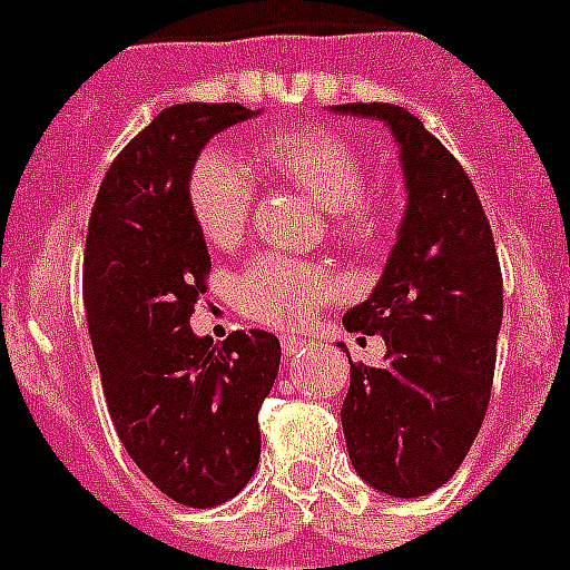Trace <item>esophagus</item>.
Wrapping results in <instances>:
<instances>
[{
    "instance_id": "34e87169",
    "label": "esophagus",
    "mask_w": 570,
    "mask_h": 570,
    "mask_svg": "<svg viewBox=\"0 0 570 570\" xmlns=\"http://www.w3.org/2000/svg\"><path fill=\"white\" fill-rule=\"evenodd\" d=\"M305 340L296 337V334H282V352L288 354V357H294V354H303L305 352Z\"/></svg>"
}]
</instances>
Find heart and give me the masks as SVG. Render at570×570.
Returning <instances> with one entry per match:
<instances>
[{"label":"heart","instance_id":"1","mask_svg":"<svg viewBox=\"0 0 570 570\" xmlns=\"http://www.w3.org/2000/svg\"><path fill=\"white\" fill-rule=\"evenodd\" d=\"M271 178L294 184L332 213L334 233L352 247H374L392 225V202L366 189V164L343 135L325 129H285L256 146ZM187 204L202 236L213 247H233L242 238L253 207L247 169L225 153H204L187 178ZM337 285L325 267L265 253L238 274L236 305L256 323L296 328L308 323L334 296Z\"/></svg>","mask_w":570,"mask_h":570}]
</instances>
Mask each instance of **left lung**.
<instances>
[{
    "label": "left lung",
    "mask_w": 570,
    "mask_h": 570,
    "mask_svg": "<svg viewBox=\"0 0 570 570\" xmlns=\"http://www.w3.org/2000/svg\"><path fill=\"white\" fill-rule=\"evenodd\" d=\"M332 111L386 126L406 187L381 279L343 317L348 332L386 343L381 366H352L340 410L345 446L368 488L417 499L452 479L488 412L502 271L473 181L415 115L392 104Z\"/></svg>",
    "instance_id": "left-lung-1"
}]
</instances>
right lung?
<instances>
[{
  "mask_svg": "<svg viewBox=\"0 0 570 570\" xmlns=\"http://www.w3.org/2000/svg\"><path fill=\"white\" fill-rule=\"evenodd\" d=\"M262 109L178 104L106 173L86 236L82 303L104 395L140 473L187 508H216L259 464V410L279 372L274 334L222 345L189 328L210 253L187 204L202 149Z\"/></svg>",
  "mask_w": 570,
  "mask_h": 570,
  "instance_id": "obj_1",
  "label": "right lung"
}]
</instances>
